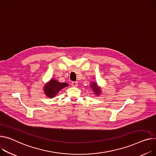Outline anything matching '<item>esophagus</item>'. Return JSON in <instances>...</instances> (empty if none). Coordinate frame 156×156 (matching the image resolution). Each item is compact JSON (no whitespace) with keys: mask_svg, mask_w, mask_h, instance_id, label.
Segmentation results:
<instances>
[{"mask_svg":"<svg viewBox=\"0 0 156 156\" xmlns=\"http://www.w3.org/2000/svg\"><path fill=\"white\" fill-rule=\"evenodd\" d=\"M71 85L73 87H77V82H72Z\"/></svg>","mask_w":156,"mask_h":156,"instance_id":"34e87169","label":"esophagus"}]
</instances>
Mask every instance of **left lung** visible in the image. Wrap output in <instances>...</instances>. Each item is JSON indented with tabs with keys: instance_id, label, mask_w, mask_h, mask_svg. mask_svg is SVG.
Segmentation results:
<instances>
[{
	"instance_id": "obj_1",
	"label": "left lung",
	"mask_w": 156,
	"mask_h": 156,
	"mask_svg": "<svg viewBox=\"0 0 156 156\" xmlns=\"http://www.w3.org/2000/svg\"><path fill=\"white\" fill-rule=\"evenodd\" d=\"M90 87L92 89L94 94L97 95H99L101 93V89L98 86L96 82H92L90 84Z\"/></svg>"
}]
</instances>
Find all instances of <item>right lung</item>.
<instances>
[{"label":"right lung","instance_id":"obj_1","mask_svg":"<svg viewBox=\"0 0 156 156\" xmlns=\"http://www.w3.org/2000/svg\"><path fill=\"white\" fill-rule=\"evenodd\" d=\"M69 84L66 82H59L55 79H51L44 87V90L45 95L49 98H54L57 94L63 88L67 87Z\"/></svg>","mask_w":156,"mask_h":156}]
</instances>
